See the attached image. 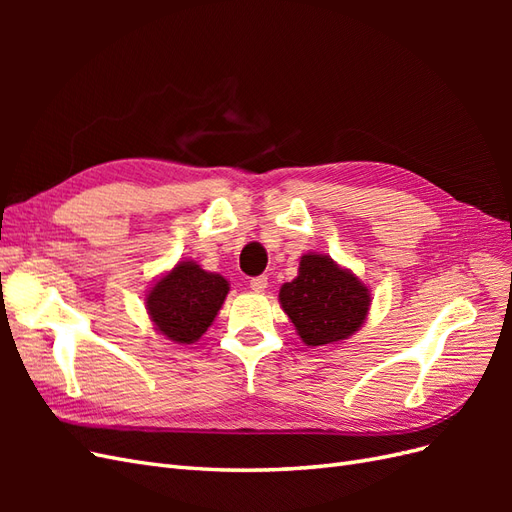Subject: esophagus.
I'll list each match as a JSON object with an SVG mask.
<instances>
[{
	"instance_id": "esophagus-1",
	"label": "esophagus",
	"mask_w": 512,
	"mask_h": 512,
	"mask_svg": "<svg viewBox=\"0 0 512 512\" xmlns=\"http://www.w3.org/2000/svg\"><path fill=\"white\" fill-rule=\"evenodd\" d=\"M267 286H269V277L267 275H258V277H252V280H250V288L254 292H265Z\"/></svg>"
}]
</instances>
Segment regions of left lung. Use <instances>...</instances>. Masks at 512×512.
I'll list each match as a JSON object with an SVG mask.
<instances>
[{
  "mask_svg": "<svg viewBox=\"0 0 512 512\" xmlns=\"http://www.w3.org/2000/svg\"><path fill=\"white\" fill-rule=\"evenodd\" d=\"M280 301L307 346L348 339L369 312L367 288L322 254L301 258L299 275L282 286Z\"/></svg>",
  "mask_w": 512,
  "mask_h": 512,
  "instance_id": "8db88e82",
  "label": "left lung"
}]
</instances>
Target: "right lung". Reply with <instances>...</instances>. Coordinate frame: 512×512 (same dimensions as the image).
<instances>
[{
  "mask_svg": "<svg viewBox=\"0 0 512 512\" xmlns=\"http://www.w3.org/2000/svg\"><path fill=\"white\" fill-rule=\"evenodd\" d=\"M228 294L222 275L207 273L196 262H179L147 294L149 316L156 329L175 344L200 339Z\"/></svg>",
  "mask_w": 512,
  "mask_h": 512,
  "instance_id": "right-lung-1",
  "label": "right lung"
}]
</instances>
